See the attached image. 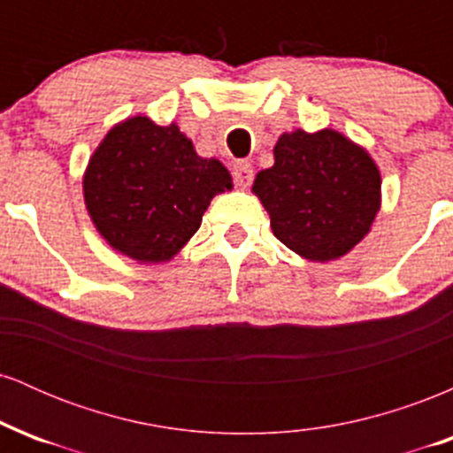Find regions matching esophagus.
<instances>
[{
  "label": "esophagus",
  "mask_w": 453,
  "mask_h": 453,
  "mask_svg": "<svg viewBox=\"0 0 453 453\" xmlns=\"http://www.w3.org/2000/svg\"><path fill=\"white\" fill-rule=\"evenodd\" d=\"M232 174H234V180H236V185H241V187L251 185L253 168H251V164H247V161H238V164H234Z\"/></svg>",
  "instance_id": "esophagus-1"
}]
</instances>
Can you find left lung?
I'll return each instance as SVG.
<instances>
[{
    "label": "left lung",
    "mask_w": 453,
    "mask_h": 453,
    "mask_svg": "<svg viewBox=\"0 0 453 453\" xmlns=\"http://www.w3.org/2000/svg\"><path fill=\"white\" fill-rule=\"evenodd\" d=\"M273 153L251 191L274 236L309 262L347 256L381 209V173L371 153L332 127L283 132Z\"/></svg>",
    "instance_id": "obj_1"
}]
</instances>
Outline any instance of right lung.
Masks as SVG:
<instances>
[{
  "label": "right lung",
  "mask_w": 453,
  "mask_h": 453,
  "mask_svg": "<svg viewBox=\"0 0 453 453\" xmlns=\"http://www.w3.org/2000/svg\"><path fill=\"white\" fill-rule=\"evenodd\" d=\"M232 187L226 165L200 157L174 121L157 126L142 114L108 129L82 174L96 230L114 251L147 266L170 262L212 197Z\"/></svg>",
  "instance_id": "1"
}]
</instances>
